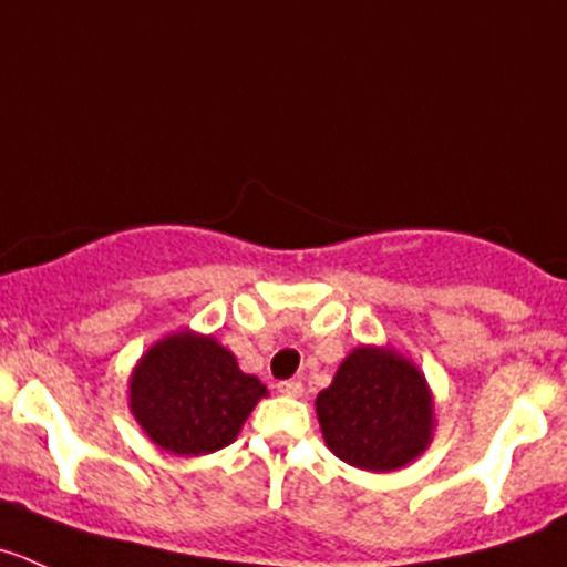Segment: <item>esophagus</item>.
<instances>
[{
    "label": "esophagus",
    "mask_w": 567,
    "mask_h": 567,
    "mask_svg": "<svg viewBox=\"0 0 567 567\" xmlns=\"http://www.w3.org/2000/svg\"><path fill=\"white\" fill-rule=\"evenodd\" d=\"M277 390L282 395H290V399H296V395H301V382H296V379H285V382L277 384Z\"/></svg>",
    "instance_id": "34e87169"
}]
</instances>
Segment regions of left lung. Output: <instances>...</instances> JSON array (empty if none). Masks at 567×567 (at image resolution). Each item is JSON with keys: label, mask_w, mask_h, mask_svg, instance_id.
<instances>
[{"label": "left lung", "mask_w": 567, "mask_h": 567, "mask_svg": "<svg viewBox=\"0 0 567 567\" xmlns=\"http://www.w3.org/2000/svg\"><path fill=\"white\" fill-rule=\"evenodd\" d=\"M329 452L360 471L388 474L421 457L432 443L435 401L406 357L390 346H360L340 362L316 399Z\"/></svg>", "instance_id": "1"}]
</instances>
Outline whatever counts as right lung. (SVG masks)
<instances>
[{"label":"right lung","instance_id":"add662e5","mask_svg":"<svg viewBox=\"0 0 567 567\" xmlns=\"http://www.w3.org/2000/svg\"><path fill=\"white\" fill-rule=\"evenodd\" d=\"M268 395L266 384L238 368L213 334L190 329L157 340L130 377V410L155 446L199 457L229 446Z\"/></svg>","mask_w":567,"mask_h":567}]
</instances>
